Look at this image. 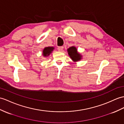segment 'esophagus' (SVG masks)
<instances>
[{
	"label": "esophagus",
	"instance_id": "34e87169",
	"mask_svg": "<svg viewBox=\"0 0 124 124\" xmlns=\"http://www.w3.org/2000/svg\"><path fill=\"white\" fill-rule=\"evenodd\" d=\"M57 49H58V51H60V52H61V51H62L63 50V49H64V47H63V46H59V47H58V48H57Z\"/></svg>",
	"mask_w": 124,
	"mask_h": 124
}]
</instances>
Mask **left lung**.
<instances>
[{
	"label": "left lung",
	"instance_id": "1",
	"mask_svg": "<svg viewBox=\"0 0 124 124\" xmlns=\"http://www.w3.org/2000/svg\"><path fill=\"white\" fill-rule=\"evenodd\" d=\"M67 52L70 58L74 62H79L82 59L83 56L78 52L77 48L75 46H71L68 48Z\"/></svg>",
	"mask_w": 124,
	"mask_h": 124
}]
</instances>
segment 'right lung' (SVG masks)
I'll return each instance as SVG.
<instances>
[{
	"mask_svg": "<svg viewBox=\"0 0 124 124\" xmlns=\"http://www.w3.org/2000/svg\"><path fill=\"white\" fill-rule=\"evenodd\" d=\"M54 49H55V48L54 47L49 46L45 47L43 50V55L44 56V57L49 56L50 55V54L52 53Z\"/></svg>",
	"mask_w": 124,
	"mask_h": 124,
	"instance_id": "add662e5",
	"label": "right lung"
}]
</instances>
